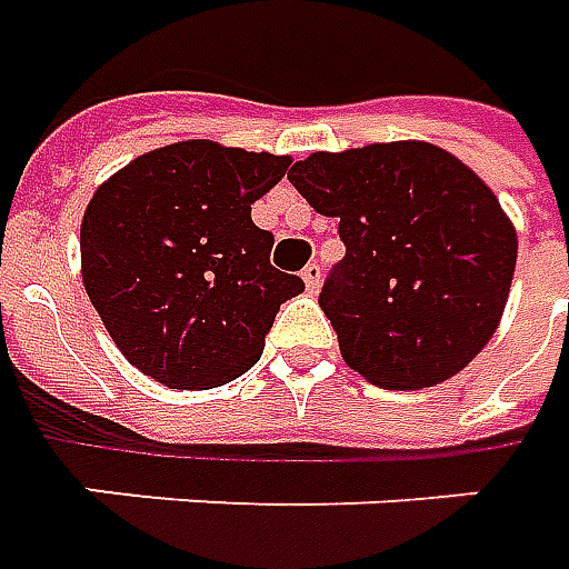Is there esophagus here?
<instances>
[{
	"mask_svg": "<svg viewBox=\"0 0 569 569\" xmlns=\"http://www.w3.org/2000/svg\"><path fill=\"white\" fill-rule=\"evenodd\" d=\"M303 281H306V288H309V293H316L318 288H321V266H318V263L306 266Z\"/></svg>",
	"mask_w": 569,
	"mask_h": 569,
	"instance_id": "34e87169",
	"label": "esophagus"
}]
</instances>
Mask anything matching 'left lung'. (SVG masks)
Returning <instances> with one entry per match:
<instances>
[{
  "label": "left lung",
  "instance_id": "8db88e82",
  "mask_svg": "<svg viewBox=\"0 0 569 569\" xmlns=\"http://www.w3.org/2000/svg\"><path fill=\"white\" fill-rule=\"evenodd\" d=\"M340 220L346 257L318 306L346 365L382 389L450 380L497 333L518 236L481 177L422 140L312 152L288 171Z\"/></svg>",
  "mask_w": 569,
  "mask_h": 569
}]
</instances>
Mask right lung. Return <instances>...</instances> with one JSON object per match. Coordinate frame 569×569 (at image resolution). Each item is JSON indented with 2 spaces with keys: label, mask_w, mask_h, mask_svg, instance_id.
Listing matches in <instances>:
<instances>
[{
  "label": "right lung",
  "mask_w": 569,
  "mask_h": 569,
  "mask_svg": "<svg viewBox=\"0 0 569 569\" xmlns=\"http://www.w3.org/2000/svg\"><path fill=\"white\" fill-rule=\"evenodd\" d=\"M288 156L183 140L100 183L79 232L82 281L122 356L168 389H213L251 370L303 278L269 263L251 204Z\"/></svg>",
  "instance_id": "add662e5"
}]
</instances>
